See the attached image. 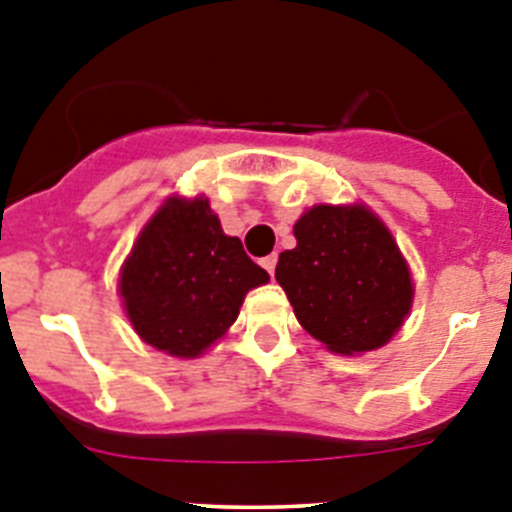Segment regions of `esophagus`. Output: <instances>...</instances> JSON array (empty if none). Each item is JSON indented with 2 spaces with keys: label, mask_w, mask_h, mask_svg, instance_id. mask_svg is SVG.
Masks as SVG:
<instances>
[{
  "label": "esophagus",
  "mask_w": 512,
  "mask_h": 512,
  "mask_svg": "<svg viewBox=\"0 0 512 512\" xmlns=\"http://www.w3.org/2000/svg\"><path fill=\"white\" fill-rule=\"evenodd\" d=\"M260 265L265 267V270L270 272V275H272V272H275V265H278V255H267V257H262Z\"/></svg>",
  "instance_id": "esophagus-1"
}]
</instances>
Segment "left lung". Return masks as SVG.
<instances>
[{
  "mask_svg": "<svg viewBox=\"0 0 512 512\" xmlns=\"http://www.w3.org/2000/svg\"><path fill=\"white\" fill-rule=\"evenodd\" d=\"M280 252L275 278L295 318L328 351L353 356L391 341L412 310L414 285L386 224L364 204L308 209Z\"/></svg>",
  "mask_w": 512,
  "mask_h": 512,
  "instance_id": "obj_1",
  "label": "left lung"
}]
</instances>
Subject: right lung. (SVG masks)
Wrapping results in <instances>:
<instances>
[{
  "label": "right lung",
  "instance_id": "1",
  "mask_svg": "<svg viewBox=\"0 0 512 512\" xmlns=\"http://www.w3.org/2000/svg\"><path fill=\"white\" fill-rule=\"evenodd\" d=\"M270 280L222 232L204 197H169L121 267L123 308L148 346L197 358L237 321L247 290Z\"/></svg>",
  "mask_w": 512,
  "mask_h": 512
}]
</instances>
